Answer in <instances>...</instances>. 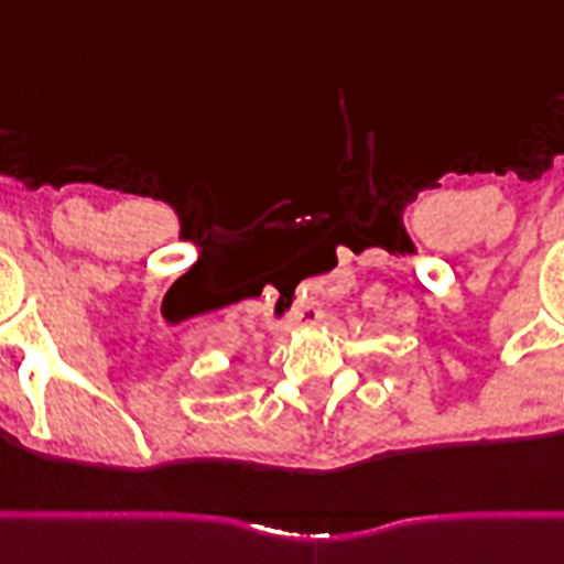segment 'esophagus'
Wrapping results in <instances>:
<instances>
[{
	"label": "esophagus",
	"mask_w": 564,
	"mask_h": 564,
	"mask_svg": "<svg viewBox=\"0 0 564 564\" xmlns=\"http://www.w3.org/2000/svg\"><path fill=\"white\" fill-rule=\"evenodd\" d=\"M324 312L318 310V304H301L295 312H292V324H315L321 321Z\"/></svg>",
	"instance_id": "esophagus-1"
}]
</instances>
